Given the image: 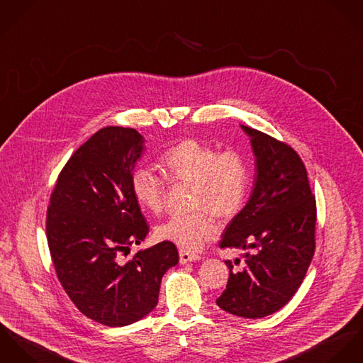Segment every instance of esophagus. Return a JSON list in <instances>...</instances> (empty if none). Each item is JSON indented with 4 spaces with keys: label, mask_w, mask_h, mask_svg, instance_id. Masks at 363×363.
Segmentation results:
<instances>
[{
    "label": "esophagus",
    "mask_w": 363,
    "mask_h": 363,
    "mask_svg": "<svg viewBox=\"0 0 363 363\" xmlns=\"http://www.w3.org/2000/svg\"><path fill=\"white\" fill-rule=\"evenodd\" d=\"M199 259H201L199 255L191 253V252H188V250H185V249H179V263H181V264H186V263H189V262H196V260H199Z\"/></svg>",
    "instance_id": "1"
}]
</instances>
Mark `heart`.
<instances>
[{
	"label": "heart",
	"instance_id": "1",
	"mask_svg": "<svg viewBox=\"0 0 363 363\" xmlns=\"http://www.w3.org/2000/svg\"><path fill=\"white\" fill-rule=\"evenodd\" d=\"M164 177L169 182L192 184L194 213L171 216L156 228L160 241L172 242L195 252L218 233L217 218H234L243 207L250 185V171L241 152L214 146L198 139H182L160 159ZM135 201L147 213L159 214L164 207L165 182L153 171L139 167L130 177Z\"/></svg>",
	"mask_w": 363,
	"mask_h": 363
}]
</instances>
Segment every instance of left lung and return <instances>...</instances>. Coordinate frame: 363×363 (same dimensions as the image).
<instances>
[{"label": "left lung", "mask_w": 363, "mask_h": 363, "mask_svg": "<svg viewBox=\"0 0 363 363\" xmlns=\"http://www.w3.org/2000/svg\"><path fill=\"white\" fill-rule=\"evenodd\" d=\"M241 128L255 156V184L245 207L225 227L220 247L255 252L243 253L238 272L225 260L230 279L216 302L231 315L260 319L280 311L303 281L315 253L316 201L292 147Z\"/></svg>", "instance_id": "obj_1"}]
</instances>
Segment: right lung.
Returning a JSON list of instances; mask_svg holds the SVG:
<instances>
[{"label": "right lung", "instance_id": "right-lung-1", "mask_svg": "<svg viewBox=\"0 0 363 363\" xmlns=\"http://www.w3.org/2000/svg\"><path fill=\"white\" fill-rule=\"evenodd\" d=\"M145 138L132 128L96 132L65 164L47 211V241L57 277L84 316L122 327L159 302L162 276L179 257L172 242L138 250L149 234L130 189Z\"/></svg>", "mask_w": 363, "mask_h": 363}]
</instances>
